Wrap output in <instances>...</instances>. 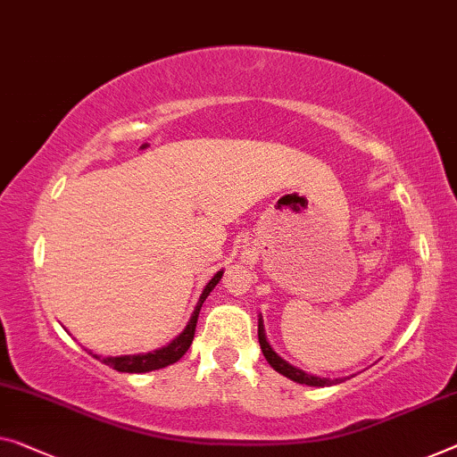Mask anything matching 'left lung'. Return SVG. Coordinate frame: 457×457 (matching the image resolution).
<instances>
[{
	"label": "left lung",
	"instance_id": "8db88e82",
	"mask_svg": "<svg viewBox=\"0 0 457 457\" xmlns=\"http://www.w3.org/2000/svg\"><path fill=\"white\" fill-rule=\"evenodd\" d=\"M257 335H259V345H262V351H263L265 360H268L270 366L276 370V371H279V374H282V376L290 378V380L298 382V384H306V386H333V384H341L343 382V380H328V378L311 376V374H306V371H302L298 368L290 366V363H287V361H284L282 357H279L276 351L270 347L268 339H265V331H263V322L262 320H259V333Z\"/></svg>",
	"mask_w": 457,
	"mask_h": 457
}]
</instances>
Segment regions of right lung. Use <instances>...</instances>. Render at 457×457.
I'll return each instance as SVG.
<instances>
[{"mask_svg":"<svg viewBox=\"0 0 457 457\" xmlns=\"http://www.w3.org/2000/svg\"><path fill=\"white\" fill-rule=\"evenodd\" d=\"M220 278H222V271L216 273V276L206 284L204 292H202V296L198 300V304H195V311L192 314V319H189L187 327L184 328V333H181L179 337H175V339L167 347L153 351V353H143V355H120V357L94 355V357L102 360L110 368H114L118 371H129V374H143V371L161 370V368L171 366V363H175V361H179L181 357L186 355V351L189 349V345H192V341H194V333H195V325H198L200 308H202V304H204V300L208 298V294L214 290V286L220 282Z\"/></svg>","mask_w":457,"mask_h":457,"instance_id":"add662e5","label":"right lung"}]
</instances>
